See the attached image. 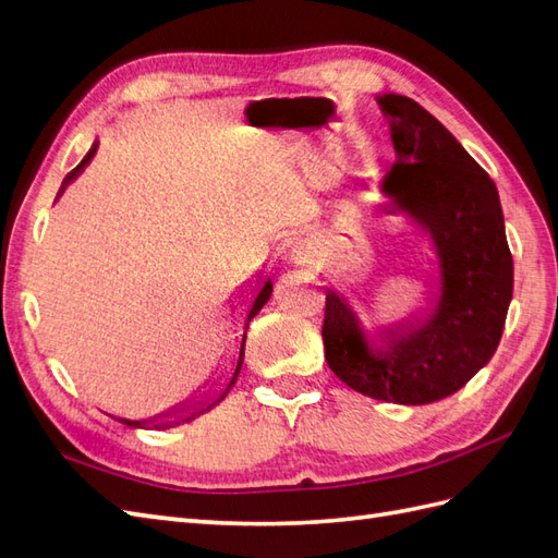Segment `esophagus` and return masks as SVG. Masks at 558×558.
Masks as SVG:
<instances>
[{
    "instance_id": "1",
    "label": "esophagus",
    "mask_w": 558,
    "mask_h": 558,
    "mask_svg": "<svg viewBox=\"0 0 558 558\" xmlns=\"http://www.w3.org/2000/svg\"><path fill=\"white\" fill-rule=\"evenodd\" d=\"M302 256H307V251H305V246H298L295 248V258H302Z\"/></svg>"
}]
</instances>
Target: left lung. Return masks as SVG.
I'll return each mask as SVG.
<instances>
[{
	"instance_id": "8db88e82",
	"label": "left lung",
	"mask_w": 558,
	"mask_h": 558,
	"mask_svg": "<svg viewBox=\"0 0 558 558\" xmlns=\"http://www.w3.org/2000/svg\"><path fill=\"white\" fill-rule=\"evenodd\" d=\"M398 162L384 179L386 214L410 211L428 232L435 275L418 305L393 310V281L361 300L326 291L324 347L332 373L363 396L428 404L492 361L508 318L514 263L494 179L433 113L379 97Z\"/></svg>"
}]
</instances>
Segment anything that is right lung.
Segmentation results:
<instances>
[{
  "label": "right lung",
  "mask_w": 558,
  "mask_h": 558,
  "mask_svg": "<svg viewBox=\"0 0 558 558\" xmlns=\"http://www.w3.org/2000/svg\"><path fill=\"white\" fill-rule=\"evenodd\" d=\"M97 150V146L90 148V154L81 160V165L76 167V170L66 177V181H72L81 170L83 165H86L93 154ZM269 293H272V279H258L256 283L246 286V289H242V293L234 298L230 302V307L234 312L232 316V335H230V353L226 356V363L223 367L218 369V373H214V377L209 379V384H205L199 388V391H195L189 400H183L179 404H174V408H170L167 412H160L156 416H150L146 421H130V418H121L123 424L128 426H154L156 430H162V428H174L179 424H189V421H193L195 416L205 414L207 410H211L214 404L221 402L230 386L238 381V375L242 369V361H244V342H246V328H248V320L256 316L265 302L269 300Z\"/></svg>",
  "instance_id": "obj_1"
}]
</instances>
